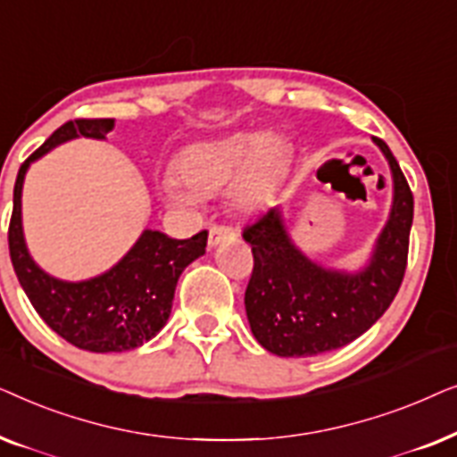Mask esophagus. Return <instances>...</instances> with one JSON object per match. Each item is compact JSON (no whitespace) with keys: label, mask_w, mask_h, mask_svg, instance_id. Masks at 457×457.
<instances>
[{"label":"esophagus","mask_w":457,"mask_h":457,"mask_svg":"<svg viewBox=\"0 0 457 457\" xmlns=\"http://www.w3.org/2000/svg\"><path fill=\"white\" fill-rule=\"evenodd\" d=\"M237 239V230L230 228V227H218V224H214V227L210 228V235H208V245L210 247H216L218 243L222 241H233Z\"/></svg>","instance_id":"34e87169"}]
</instances>
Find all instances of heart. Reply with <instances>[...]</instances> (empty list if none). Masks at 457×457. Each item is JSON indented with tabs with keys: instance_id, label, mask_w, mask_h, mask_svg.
Instances as JSON below:
<instances>
[{
	"instance_id": "obj_1",
	"label": "heart",
	"mask_w": 457,
	"mask_h": 457,
	"mask_svg": "<svg viewBox=\"0 0 457 457\" xmlns=\"http://www.w3.org/2000/svg\"><path fill=\"white\" fill-rule=\"evenodd\" d=\"M289 160L285 137L264 133H230L189 143L174 160V177H164L160 195L166 204L187 205L214 197L228 187L237 210L260 208L274 180Z\"/></svg>"
}]
</instances>
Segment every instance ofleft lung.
I'll return each instance as SVG.
<instances>
[{"label": "left lung", "instance_id": "1", "mask_svg": "<svg viewBox=\"0 0 457 457\" xmlns=\"http://www.w3.org/2000/svg\"><path fill=\"white\" fill-rule=\"evenodd\" d=\"M393 179V202L370 258L358 270L327 268L293 243L278 208L243 230L252 245L253 272L245 291L252 333L266 352L280 358L339 349L364 335L389 308L403 280L414 197L397 160L383 139Z\"/></svg>", "mask_w": 457, "mask_h": 457}]
</instances>
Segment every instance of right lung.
Wrapping results in <instances>:
<instances>
[{"label":"right lung","mask_w":457,"mask_h":457,"mask_svg":"<svg viewBox=\"0 0 457 457\" xmlns=\"http://www.w3.org/2000/svg\"><path fill=\"white\" fill-rule=\"evenodd\" d=\"M112 127V118L62 124L18 170L8 230L12 266L37 314L62 339L96 353L130 352L154 339L170 316L179 277L208 245V230L180 241L145 228L135 245L97 277L62 280L37 264L22 228V185L30 164L79 137L105 141Z\"/></svg>","instance_id":"add662e5"}]
</instances>
